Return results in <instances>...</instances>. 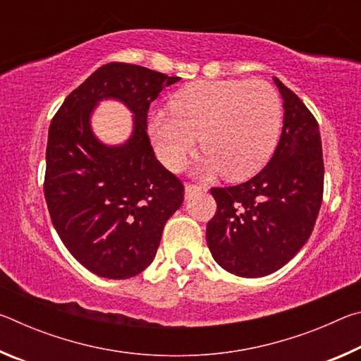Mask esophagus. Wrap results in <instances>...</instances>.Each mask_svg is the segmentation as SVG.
Listing matches in <instances>:
<instances>
[{"label": "esophagus", "mask_w": 361, "mask_h": 361, "mask_svg": "<svg viewBox=\"0 0 361 361\" xmlns=\"http://www.w3.org/2000/svg\"><path fill=\"white\" fill-rule=\"evenodd\" d=\"M199 192H202V186H197V185H186L185 186V197L186 199H191Z\"/></svg>", "instance_id": "esophagus-1"}]
</instances>
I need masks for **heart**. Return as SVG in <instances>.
Masks as SVG:
<instances>
[{
  "label": "heart",
  "instance_id": "b5f03b06",
  "mask_svg": "<svg viewBox=\"0 0 361 361\" xmlns=\"http://www.w3.org/2000/svg\"><path fill=\"white\" fill-rule=\"evenodd\" d=\"M172 111L149 119L156 154L178 170L199 143L205 152L194 173H224L243 180L264 166L282 127V102L271 84L253 81H200L186 85L170 103Z\"/></svg>",
  "mask_w": 361,
  "mask_h": 361
}]
</instances>
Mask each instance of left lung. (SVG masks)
<instances>
[{
	"label": "left lung",
	"mask_w": 361,
	"mask_h": 361,
	"mask_svg": "<svg viewBox=\"0 0 361 361\" xmlns=\"http://www.w3.org/2000/svg\"><path fill=\"white\" fill-rule=\"evenodd\" d=\"M272 79L285 113L271 161L242 185L212 188L218 210L207 226V245L224 271L239 277L283 267L312 234L323 197L319 124L293 90Z\"/></svg>",
	"instance_id": "left-lung-1"
}]
</instances>
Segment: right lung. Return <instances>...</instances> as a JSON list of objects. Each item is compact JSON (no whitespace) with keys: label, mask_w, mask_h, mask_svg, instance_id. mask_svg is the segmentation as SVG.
<instances>
[{"label":"right lung","mask_w":361,"mask_h":361,"mask_svg":"<svg viewBox=\"0 0 361 361\" xmlns=\"http://www.w3.org/2000/svg\"><path fill=\"white\" fill-rule=\"evenodd\" d=\"M178 81L138 65H103L66 97L49 127V215L68 252L95 276L122 280L145 271L183 204L185 188L157 161L146 133L151 102ZM103 99L121 101L134 114L124 144H103L92 130Z\"/></svg>","instance_id":"right-lung-1"}]
</instances>
